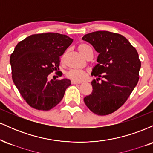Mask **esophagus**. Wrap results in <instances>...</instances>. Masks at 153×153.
Returning a JSON list of instances; mask_svg holds the SVG:
<instances>
[{"label": "esophagus", "instance_id": "34e87169", "mask_svg": "<svg viewBox=\"0 0 153 153\" xmlns=\"http://www.w3.org/2000/svg\"><path fill=\"white\" fill-rule=\"evenodd\" d=\"M71 83H72V84H80V82L75 81V80H72Z\"/></svg>", "mask_w": 153, "mask_h": 153}]
</instances>
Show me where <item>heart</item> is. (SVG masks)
Listing matches in <instances>:
<instances>
[{
	"label": "heart",
	"mask_w": 153,
	"mask_h": 153,
	"mask_svg": "<svg viewBox=\"0 0 153 153\" xmlns=\"http://www.w3.org/2000/svg\"><path fill=\"white\" fill-rule=\"evenodd\" d=\"M91 49V47L86 44L81 43L78 45V50L80 54L82 55H83L85 57V54L88 52V50H89ZM66 54H63L61 57V61H64L65 57ZM86 73L85 72L81 71H75V70H73V71H70L67 73V77L68 78L71 79V80H75V81H81V80H84L86 77Z\"/></svg>",
	"instance_id": "b5f03b06"
}]
</instances>
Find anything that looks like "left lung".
I'll return each instance as SVG.
<instances>
[{
	"mask_svg": "<svg viewBox=\"0 0 153 153\" xmlns=\"http://www.w3.org/2000/svg\"><path fill=\"white\" fill-rule=\"evenodd\" d=\"M82 39L99 53L91 73L98 78L91 82L93 92L84 98V102L96 114H110L126 102L137 84L141 67L138 53L127 39L117 33L97 31Z\"/></svg>",
	"mask_w": 153,
	"mask_h": 153,
	"instance_id": "1",
	"label": "left lung"
}]
</instances>
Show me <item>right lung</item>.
Listing matches in <instances>:
<instances>
[{"label":"right lung","mask_w":153,"mask_h":153,"mask_svg":"<svg viewBox=\"0 0 153 153\" xmlns=\"http://www.w3.org/2000/svg\"><path fill=\"white\" fill-rule=\"evenodd\" d=\"M73 39L59 33L31 35L16 46L10 54L12 79L23 99L37 110L52 109L60 102L71 80H47L57 71L59 57L73 42Z\"/></svg>","instance_id":"1"}]
</instances>
